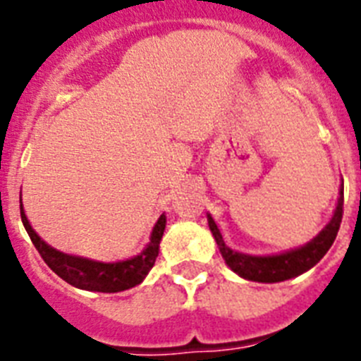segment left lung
<instances>
[{
  "mask_svg": "<svg viewBox=\"0 0 361 361\" xmlns=\"http://www.w3.org/2000/svg\"><path fill=\"white\" fill-rule=\"evenodd\" d=\"M341 218H343V189L340 190V200H338V207L334 211V216L329 222V226L317 235L307 246L299 247V250L288 251V253H281V255L271 257H251L233 251L231 247L226 246L222 238V233L216 227L214 220L207 216L209 229L213 233L214 240H216L220 253H222L226 264L238 274L240 277L247 281H257V283H281L286 279L298 277L305 274L312 266H316L330 246L334 244L338 229H340Z\"/></svg>",
  "mask_w": 361,
  "mask_h": 361,
  "instance_id": "left-lung-1",
  "label": "left lung"
}]
</instances>
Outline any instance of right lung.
I'll return each mask as SVG.
<instances>
[{
	"label": "right lung",
	"instance_id": "add662e5",
	"mask_svg": "<svg viewBox=\"0 0 361 361\" xmlns=\"http://www.w3.org/2000/svg\"><path fill=\"white\" fill-rule=\"evenodd\" d=\"M20 209L21 222L25 226V231L29 233V237H31L32 244L42 255V259L45 260V264L71 286L90 290V292H123V290H128L141 283L156 262V257L159 253V242H161L166 224L165 214H161L154 226L152 237H150V242L143 250V253H139L134 259L123 260V262H108L106 264V262H95V260H87L82 257L66 255L62 251H56L47 246L31 227L25 213H23V207Z\"/></svg>",
	"mask_w": 361,
	"mask_h": 361
}]
</instances>
